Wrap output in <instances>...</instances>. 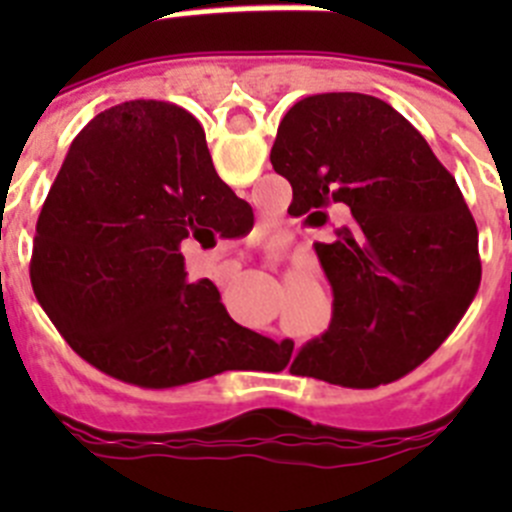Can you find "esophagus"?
<instances>
[{
    "label": "esophagus",
    "instance_id": "esophagus-1",
    "mask_svg": "<svg viewBox=\"0 0 512 512\" xmlns=\"http://www.w3.org/2000/svg\"><path fill=\"white\" fill-rule=\"evenodd\" d=\"M220 269H223L225 274H228V277H233L235 271L241 269V264H238V261H233V259H230V261H223V264H220ZM279 341H282V338H279Z\"/></svg>",
    "mask_w": 512,
    "mask_h": 512
}]
</instances>
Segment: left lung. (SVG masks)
Listing matches in <instances>:
<instances>
[{
	"label": "left lung",
	"instance_id": "obj_1",
	"mask_svg": "<svg viewBox=\"0 0 512 512\" xmlns=\"http://www.w3.org/2000/svg\"><path fill=\"white\" fill-rule=\"evenodd\" d=\"M271 166L292 184L289 215L323 228L338 207L351 212L333 241L315 243L333 318L292 372L343 387L413 372L482 277L477 223L454 176L392 104L356 92L300 99L279 122Z\"/></svg>",
	"mask_w": 512,
	"mask_h": 512
}]
</instances>
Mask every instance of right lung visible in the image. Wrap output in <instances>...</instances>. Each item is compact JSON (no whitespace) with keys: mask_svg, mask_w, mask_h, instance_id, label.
Here are the masks:
<instances>
[{"mask_svg":"<svg viewBox=\"0 0 512 512\" xmlns=\"http://www.w3.org/2000/svg\"><path fill=\"white\" fill-rule=\"evenodd\" d=\"M251 205L217 176L205 130L171 102L99 112L71 143L38 220L35 297L99 372L164 390L235 369L248 330L182 248L215 246Z\"/></svg>","mask_w":512,"mask_h":512,"instance_id":"obj_1","label":"right lung"}]
</instances>
